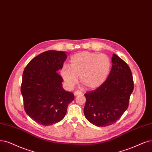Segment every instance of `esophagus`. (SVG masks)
Returning <instances> with one entry per match:
<instances>
[{"label":"esophagus","mask_w":152,"mask_h":152,"mask_svg":"<svg viewBox=\"0 0 152 152\" xmlns=\"http://www.w3.org/2000/svg\"><path fill=\"white\" fill-rule=\"evenodd\" d=\"M81 94H82V93H81V91H76L74 93L75 96H77V95Z\"/></svg>","instance_id":"obj_1"}]
</instances>
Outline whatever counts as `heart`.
Returning <instances> with one entry per match:
<instances>
[{"mask_svg":"<svg viewBox=\"0 0 152 152\" xmlns=\"http://www.w3.org/2000/svg\"><path fill=\"white\" fill-rule=\"evenodd\" d=\"M69 63L70 66L64 65L61 69V76L68 89L74 87L78 76L87 89H96L108 79L111 68L108 56L88 51L73 55Z\"/></svg>","mask_w":152,"mask_h":152,"instance_id":"b5f03b06","label":"heart"}]
</instances>
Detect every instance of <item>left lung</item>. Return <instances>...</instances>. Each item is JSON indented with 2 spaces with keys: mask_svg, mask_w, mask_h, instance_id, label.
Wrapping results in <instances>:
<instances>
[{
  "mask_svg": "<svg viewBox=\"0 0 152 152\" xmlns=\"http://www.w3.org/2000/svg\"><path fill=\"white\" fill-rule=\"evenodd\" d=\"M108 79L100 87L85 94L84 114L93 125L104 127L115 123L128 106L133 91L132 71L125 62L113 54Z\"/></svg>",
  "mask_w": 152,
  "mask_h": 152,
  "instance_id": "obj_1",
  "label": "left lung"
}]
</instances>
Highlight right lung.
<instances>
[{"instance_id": "obj_1", "label": "right lung", "mask_w": 152, "mask_h": 152, "mask_svg": "<svg viewBox=\"0 0 152 152\" xmlns=\"http://www.w3.org/2000/svg\"><path fill=\"white\" fill-rule=\"evenodd\" d=\"M67 58L66 52L47 50L34 58L22 75L21 93L27 115L44 126L63 120L68 104L75 99L72 93L62 86L58 74Z\"/></svg>"}]
</instances>
